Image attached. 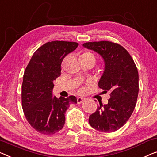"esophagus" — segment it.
<instances>
[{"instance_id": "esophagus-1", "label": "esophagus", "mask_w": 157, "mask_h": 157, "mask_svg": "<svg viewBox=\"0 0 157 157\" xmlns=\"http://www.w3.org/2000/svg\"><path fill=\"white\" fill-rule=\"evenodd\" d=\"M84 98L82 97H78V99H77V101H78V104H81V103H82V101H84Z\"/></svg>"}]
</instances>
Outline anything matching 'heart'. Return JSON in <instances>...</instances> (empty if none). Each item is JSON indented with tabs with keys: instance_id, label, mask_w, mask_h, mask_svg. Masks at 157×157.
<instances>
[{
	"instance_id": "b5f03b06",
	"label": "heart",
	"mask_w": 157,
	"mask_h": 157,
	"mask_svg": "<svg viewBox=\"0 0 157 157\" xmlns=\"http://www.w3.org/2000/svg\"><path fill=\"white\" fill-rule=\"evenodd\" d=\"M82 57H85V58H93L95 59V57H94V55L92 53H90V52H86L85 53H83L82 56Z\"/></svg>"
}]
</instances>
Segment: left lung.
Returning a JSON list of instances; mask_svg holds the SVG:
<instances>
[{
  "label": "left lung",
  "instance_id": "1",
  "mask_svg": "<svg viewBox=\"0 0 157 157\" xmlns=\"http://www.w3.org/2000/svg\"><path fill=\"white\" fill-rule=\"evenodd\" d=\"M83 46L104 59V71L99 86L111 97L108 104H100L90 116L89 123L97 130L114 132L125 125L135 109L139 92L137 68L130 53L120 44L101 41L86 42Z\"/></svg>",
  "mask_w": 157,
  "mask_h": 157
}]
</instances>
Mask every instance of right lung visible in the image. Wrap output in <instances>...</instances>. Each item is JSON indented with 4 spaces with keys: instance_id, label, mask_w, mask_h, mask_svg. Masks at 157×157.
<instances>
[{
    "instance_id": "right-lung-1",
    "label": "right lung",
    "mask_w": 157,
    "mask_h": 157,
    "mask_svg": "<svg viewBox=\"0 0 157 157\" xmlns=\"http://www.w3.org/2000/svg\"><path fill=\"white\" fill-rule=\"evenodd\" d=\"M78 43L53 41L35 51L25 69L22 86V105L30 125L44 135L60 131L65 122V113L76 97H53V82L60 75L61 63Z\"/></svg>"
}]
</instances>
